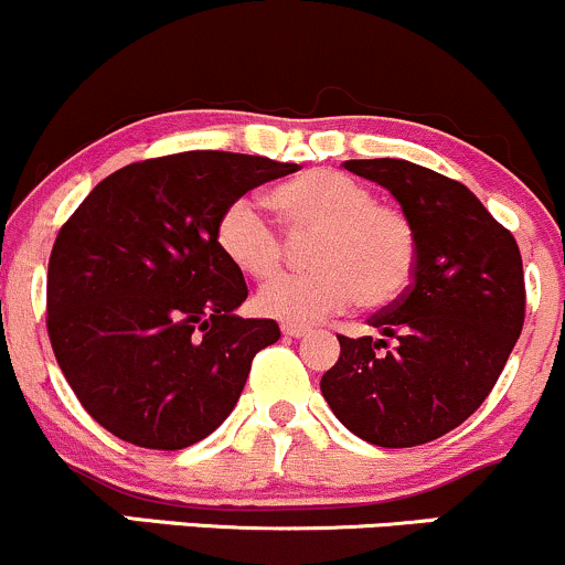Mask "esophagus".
Masks as SVG:
<instances>
[{
  "label": "esophagus",
  "instance_id": "1",
  "mask_svg": "<svg viewBox=\"0 0 565 565\" xmlns=\"http://www.w3.org/2000/svg\"><path fill=\"white\" fill-rule=\"evenodd\" d=\"M282 335H288V339H301V335H307V328H303V326H282Z\"/></svg>",
  "mask_w": 565,
  "mask_h": 565
}]
</instances>
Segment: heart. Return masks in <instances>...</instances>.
<instances>
[{
	"mask_svg": "<svg viewBox=\"0 0 565 565\" xmlns=\"http://www.w3.org/2000/svg\"><path fill=\"white\" fill-rule=\"evenodd\" d=\"M294 234H312L307 264L315 269L277 277L256 296L258 312L288 326H312L350 307L379 309L401 299L414 280L419 237L401 207L376 202L371 186L339 170H307L269 194ZM221 253L253 280L277 275L285 258L280 232L256 200L237 198L215 224Z\"/></svg>",
	"mask_w": 565,
	"mask_h": 565,
	"instance_id": "heart-1",
	"label": "heart"
}]
</instances>
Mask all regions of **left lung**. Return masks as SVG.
I'll list each match as a JSON object with an SVG mask.
<instances>
[{
    "mask_svg": "<svg viewBox=\"0 0 565 565\" xmlns=\"http://www.w3.org/2000/svg\"><path fill=\"white\" fill-rule=\"evenodd\" d=\"M344 168L401 202L419 258L401 299L367 320L382 339L339 335L320 390L373 446H422L470 419L497 384L525 317L521 250L465 183L390 157Z\"/></svg>",
    "mask_w": 565,
    "mask_h": 565,
    "instance_id": "1",
    "label": "left lung"
}]
</instances>
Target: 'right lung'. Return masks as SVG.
<instances>
[{
  "label": "right lung",
  "instance_id": "right-lung-1",
  "mask_svg": "<svg viewBox=\"0 0 565 565\" xmlns=\"http://www.w3.org/2000/svg\"><path fill=\"white\" fill-rule=\"evenodd\" d=\"M299 164L230 151L132 162L55 237L47 333L87 414L132 446L179 451L221 427L275 320H245L243 271L215 243L232 200Z\"/></svg>",
  "mask_w": 565,
  "mask_h": 565
}]
</instances>
